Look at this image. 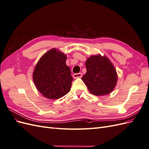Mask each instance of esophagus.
I'll list each match as a JSON object with an SVG mask.
<instances>
[{
  "instance_id": "34e87169",
  "label": "esophagus",
  "mask_w": 149,
  "mask_h": 149,
  "mask_svg": "<svg viewBox=\"0 0 149 149\" xmlns=\"http://www.w3.org/2000/svg\"><path fill=\"white\" fill-rule=\"evenodd\" d=\"M83 76V74L81 73H75L73 74V78L74 79H76V78H81Z\"/></svg>"
}]
</instances>
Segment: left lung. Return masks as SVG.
Instances as JSON below:
<instances>
[{"label":"left lung","instance_id":"1","mask_svg":"<svg viewBox=\"0 0 149 149\" xmlns=\"http://www.w3.org/2000/svg\"><path fill=\"white\" fill-rule=\"evenodd\" d=\"M86 68L87 71L82 80L90 93L96 96H103L113 91L118 81V74L106 56H91L86 61Z\"/></svg>","mask_w":149,"mask_h":149}]
</instances>
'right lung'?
<instances>
[{"instance_id":"1","label":"right lung","mask_w":149,"mask_h":149,"mask_svg":"<svg viewBox=\"0 0 149 149\" xmlns=\"http://www.w3.org/2000/svg\"><path fill=\"white\" fill-rule=\"evenodd\" d=\"M66 58L63 53L53 48L45 53L36 65L33 82L44 97L56 100L70 91L73 78L66 64Z\"/></svg>"}]
</instances>
